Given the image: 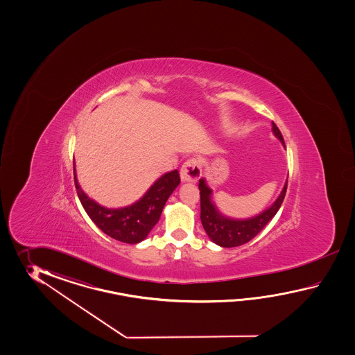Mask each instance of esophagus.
Wrapping results in <instances>:
<instances>
[{"mask_svg": "<svg viewBox=\"0 0 355 355\" xmlns=\"http://www.w3.org/2000/svg\"><path fill=\"white\" fill-rule=\"evenodd\" d=\"M202 176V165L198 159H190L181 166L180 178L182 181L196 182Z\"/></svg>", "mask_w": 355, "mask_h": 355, "instance_id": "1", "label": "esophagus"}]
</instances>
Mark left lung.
<instances>
[{"mask_svg": "<svg viewBox=\"0 0 355 355\" xmlns=\"http://www.w3.org/2000/svg\"><path fill=\"white\" fill-rule=\"evenodd\" d=\"M272 132L279 138L282 144L286 146L279 128L274 121H272ZM287 185L288 180L278 199L269 209H266L254 218L240 220V219L227 218L217 211L216 205L211 203V189L207 187L204 179H200L199 180L200 219H202V225L205 232L211 237V241L222 248H236L249 242L272 220V217L277 214V211H279L280 205L283 203L287 193Z\"/></svg>", "mask_w": 355, "mask_h": 355, "instance_id": "1", "label": "left lung"}]
</instances>
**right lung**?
Segmentation results:
<instances>
[{
    "label": "right lung",
    "instance_id": "1",
    "mask_svg": "<svg viewBox=\"0 0 355 355\" xmlns=\"http://www.w3.org/2000/svg\"><path fill=\"white\" fill-rule=\"evenodd\" d=\"M75 171L73 162L76 190L83 209L104 234L125 243H138L147 237L159 222L168 196L180 182L179 171L174 170L161 176L137 203L121 209H107L83 193L76 179Z\"/></svg>",
    "mask_w": 355,
    "mask_h": 355
}]
</instances>
